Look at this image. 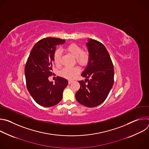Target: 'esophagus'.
<instances>
[{"label": "esophagus", "instance_id": "34e87169", "mask_svg": "<svg viewBox=\"0 0 149 149\" xmlns=\"http://www.w3.org/2000/svg\"><path fill=\"white\" fill-rule=\"evenodd\" d=\"M72 82H73V81H72V80H69V81H68V84H71Z\"/></svg>", "mask_w": 149, "mask_h": 149}]
</instances>
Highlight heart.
Returning <instances> with one entry per match:
<instances>
[{
    "instance_id": "obj_1",
    "label": "heart",
    "mask_w": 149,
    "mask_h": 149,
    "mask_svg": "<svg viewBox=\"0 0 149 149\" xmlns=\"http://www.w3.org/2000/svg\"><path fill=\"white\" fill-rule=\"evenodd\" d=\"M65 52L70 54L75 59L78 64L86 65L89 60V54L87 51H82L81 48L75 44H71L63 49ZM61 52L59 49L55 51L54 54V62L56 66L60 65ZM79 73V69L77 67L65 68L61 71V75L68 79L74 78Z\"/></svg>"
}]
</instances>
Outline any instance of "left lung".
Returning a JSON list of instances; mask_svg holds the SVG:
<instances>
[{"instance_id":"left-lung-1","label":"left lung","mask_w":149,"mask_h":149,"mask_svg":"<svg viewBox=\"0 0 149 149\" xmlns=\"http://www.w3.org/2000/svg\"><path fill=\"white\" fill-rule=\"evenodd\" d=\"M86 45L89 60L79 81L80 88L75 94L77 101L88 107H95L107 98L114 84V70L110 56L101 42L89 39ZM90 77V80H88ZM88 82L86 84L85 82Z\"/></svg>"}]
</instances>
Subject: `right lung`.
Wrapping results in <instances>:
<instances>
[{"instance_id":"1","label":"right lung","mask_w":149,"mask_h":149,"mask_svg":"<svg viewBox=\"0 0 149 149\" xmlns=\"http://www.w3.org/2000/svg\"><path fill=\"white\" fill-rule=\"evenodd\" d=\"M65 39L46 38L39 40L32 49L25 67L28 90L36 103L45 107L58 104L68 81L57 77L55 84L49 81L52 75L56 46L64 44Z\"/></svg>"}]
</instances>
